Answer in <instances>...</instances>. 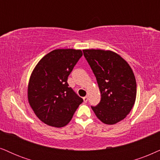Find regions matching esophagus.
I'll return each mask as SVG.
<instances>
[{
	"mask_svg": "<svg viewBox=\"0 0 160 160\" xmlns=\"http://www.w3.org/2000/svg\"><path fill=\"white\" fill-rule=\"evenodd\" d=\"M88 97H87V96H86V97H83V101L85 102H87V101H88Z\"/></svg>",
	"mask_w": 160,
	"mask_h": 160,
	"instance_id": "34e87169",
	"label": "esophagus"
}]
</instances>
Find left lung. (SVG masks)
<instances>
[{
  "mask_svg": "<svg viewBox=\"0 0 160 160\" xmlns=\"http://www.w3.org/2000/svg\"><path fill=\"white\" fill-rule=\"evenodd\" d=\"M92 69L101 93V100L91 108L106 124L119 122L131 111L135 104L137 84L130 66L110 50H82Z\"/></svg>",
  "mask_w": 160,
  "mask_h": 160,
  "instance_id": "left-lung-1",
  "label": "left lung"
}]
</instances>
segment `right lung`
Returning <instances> with one entry per match:
<instances>
[{"instance_id":"add662e5","label":"right lung","mask_w":160,"mask_h":160,"mask_svg":"<svg viewBox=\"0 0 160 160\" xmlns=\"http://www.w3.org/2000/svg\"><path fill=\"white\" fill-rule=\"evenodd\" d=\"M82 55L80 50L57 49L44 55L32 72L28 102L36 116L49 126H66L83 102L67 82Z\"/></svg>"}]
</instances>
